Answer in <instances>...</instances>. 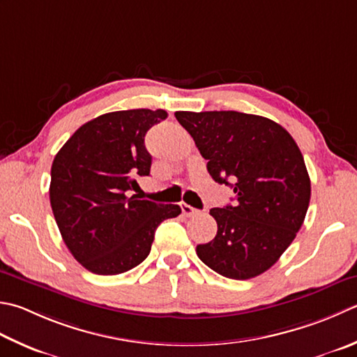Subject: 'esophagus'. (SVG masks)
I'll list each match as a JSON object with an SVG mask.
<instances>
[{"instance_id":"esophagus-1","label":"esophagus","mask_w":357,"mask_h":357,"mask_svg":"<svg viewBox=\"0 0 357 357\" xmlns=\"http://www.w3.org/2000/svg\"><path fill=\"white\" fill-rule=\"evenodd\" d=\"M179 206H181V211H183V213H184L185 216H193V215L199 213L198 208H195V207H192V206H188V204H185V202H181Z\"/></svg>"}]
</instances>
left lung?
I'll use <instances>...</instances> for the list:
<instances>
[{"label": "left lung", "instance_id": "left-lung-1", "mask_svg": "<svg viewBox=\"0 0 357 357\" xmlns=\"http://www.w3.org/2000/svg\"><path fill=\"white\" fill-rule=\"evenodd\" d=\"M207 172L234 188L235 204L211 208L218 232L198 244L199 260L220 275L263 274L294 241L311 198L302 151L282 125L238 111H176Z\"/></svg>", "mask_w": 357, "mask_h": 357}]
</instances>
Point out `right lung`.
Instances as JSON below:
<instances>
[{
    "mask_svg": "<svg viewBox=\"0 0 357 357\" xmlns=\"http://www.w3.org/2000/svg\"><path fill=\"white\" fill-rule=\"evenodd\" d=\"M164 109L107 113L77 130L55 155L49 199L61 238L93 274L117 275L141 264L158 226L181 213L176 204L128 197L137 176H149L145 135Z\"/></svg>",
    "mask_w": 357,
    "mask_h": 357,
    "instance_id": "obj_1",
    "label": "right lung"
}]
</instances>
